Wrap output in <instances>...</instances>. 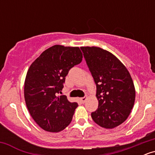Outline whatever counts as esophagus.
Returning a JSON list of instances; mask_svg holds the SVG:
<instances>
[{
  "label": "esophagus",
  "instance_id": "obj_1",
  "mask_svg": "<svg viewBox=\"0 0 155 155\" xmlns=\"http://www.w3.org/2000/svg\"><path fill=\"white\" fill-rule=\"evenodd\" d=\"M80 100H81V101L82 103H84L85 101H86V100H87V97H81V98H80Z\"/></svg>",
  "mask_w": 155,
  "mask_h": 155
}]
</instances>
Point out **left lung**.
Masks as SVG:
<instances>
[{"instance_id": "8db88e82", "label": "left lung", "mask_w": 155, "mask_h": 155, "mask_svg": "<svg viewBox=\"0 0 155 155\" xmlns=\"http://www.w3.org/2000/svg\"><path fill=\"white\" fill-rule=\"evenodd\" d=\"M96 84L98 108L92 112L94 122L111 129L127 120L136 97L134 84L125 66L109 51L95 47H81Z\"/></svg>"}]
</instances>
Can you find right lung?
Segmentation results:
<instances>
[{
	"instance_id": "1",
	"label": "right lung",
	"mask_w": 155,
	"mask_h": 155,
	"mask_svg": "<svg viewBox=\"0 0 155 155\" xmlns=\"http://www.w3.org/2000/svg\"><path fill=\"white\" fill-rule=\"evenodd\" d=\"M82 60L79 47L54 45L31 64L25 81V100L37 124L48 132L63 130L71 122L76 102L61 93L70 69Z\"/></svg>"
}]
</instances>
